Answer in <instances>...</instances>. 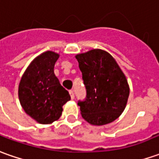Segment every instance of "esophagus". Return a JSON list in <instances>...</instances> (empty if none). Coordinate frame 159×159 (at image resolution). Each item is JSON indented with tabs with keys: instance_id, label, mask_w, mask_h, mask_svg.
<instances>
[{
	"instance_id": "obj_1",
	"label": "esophagus",
	"mask_w": 159,
	"mask_h": 159,
	"mask_svg": "<svg viewBox=\"0 0 159 159\" xmlns=\"http://www.w3.org/2000/svg\"><path fill=\"white\" fill-rule=\"evenodd\" d=\"M70 95L71 99H74L75 98V94H74V90L73 89L70 90Z\"/></svg>"
}]
</instances>
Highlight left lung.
I'll list each match as a JSON object with an SVG mask.
<instances>
[{
  "instance_id": "1",
  "label": "left lung",
  "mask_w": 159,
  "mask_h": 159,
  "mask_svg": "<svg viewBox=\"0 0 159 159\" xmlns=\"http://www.w3.org/2000/svg\"><path fill=\"white\" fill-rule=\"evenodd\" d=\"M86 98L79 100L82 116L94 125L116 120L125 110L129 88L125 74L106 51L92 49L77 55Z\"/></svg>"
}]
</instances>
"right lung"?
I'll list each match as a JSON object with an SVG mask.
<instances>
[{
	"label": "right lung",
	"mask_w": 159,
	"mask_h": 159,
	"mask_svg": "<svg viewBox=\"0 0 159 159\" xmlns=\"http://www.w3.org/2000/svg\"><path fill=\"white\" fill-rule=\"evenodd\" d=\"M59 55L47 51L37 57L26 70L19 84V99L25 112L40 124L59 119L62 105L70 96L55 75L54 66Z\"/></svg>",
	"instance_id": "1"
}]
</instances>
